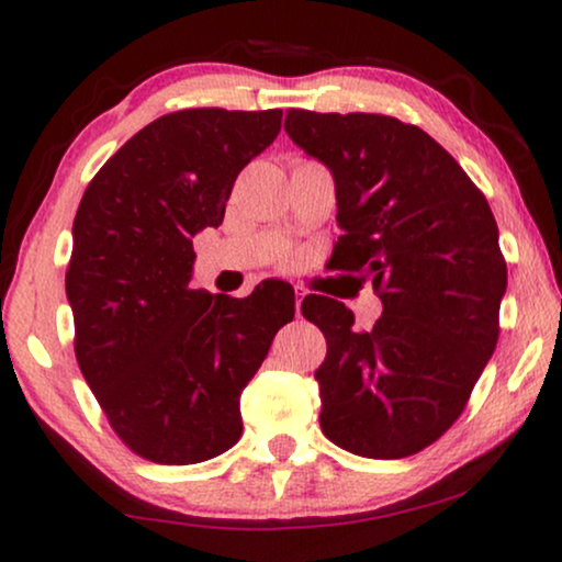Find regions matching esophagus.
<instances>
[{"instance_id":"1","label":"esophagus","mask_w":562,"mask_h":562,"mask_svg":"<svg viewBox=\"0 0 562 562\" xmlns=\"http://www.w3.org/2000/svg\"><path fill=\"white\" fill-rule=\"evenodd\" d=\"M294 294H296V317H299V312H302V299H304V286H299V283H294Z\"/></svg>"}]
</instances>
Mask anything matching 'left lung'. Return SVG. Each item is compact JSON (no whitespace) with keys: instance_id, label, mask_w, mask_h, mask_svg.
I'll return each instance as SVG.
<instances>
[{"instance_id":"left-lung-1","label":"left lung","mask_w":562,"mask_h":562,"mask_svg":"<svg viewBox=\"0 0 562 562\" xmlns=\"http://www.w3.org/2000/svg\"><path fill=\"white\" fill-rule=\"evenodd\" d=\"M291 140L333 173L335 268L373 281L383 312L360 333L342 302L310 294L327 340L319 425L360 458L396 460L460 417L498 340L506 263L486 196L425 130L386 114L289 110Z\"/></svg>"}]
</instances>
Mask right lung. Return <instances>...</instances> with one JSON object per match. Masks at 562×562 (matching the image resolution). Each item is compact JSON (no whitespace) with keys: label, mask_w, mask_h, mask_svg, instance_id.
<instances>
[{"label":"right lung","mask_w":562,"mask_h":562,"mask_svg":"<svg viewBox=\"0 0 562 562\" xmlns=\"http://www.w3.org/2000/svg\"><path fill=\"white\" fill-rule=\"evenodd\" d=\"M281 114H166L81 196L66 273L76 360L114 432L153 463L194 465L240 440L243 389L294 319L286 281L245 299L191 289L194 237L222 225L237 173L276 140Z\"/></svg>","instance_id":"obj_1"}]
</instances>
